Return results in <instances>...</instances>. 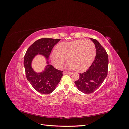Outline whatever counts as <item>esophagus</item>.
<instances>
[{
    "instance_id": "1",
    "label": "esophagus",
    "mask_w": 129,
    "mask_h": 129,
    "mask_svg": "<svg viewBox=\"0 0 129 129\" xmlns=\"http://www.w3.org/2000/svg\"><path fill=\"white\" fill-rule=\"evenodd\" d=\"M73 73L72 72H63V74L64 75V74H69V75H72Z\"/></svg>"
}]
</instances>
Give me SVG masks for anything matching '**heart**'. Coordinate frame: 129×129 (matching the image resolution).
Listing matches in <instances>:
<instances>
[{
	"label": "heart",
	"instance_id": "b5f03b06",
	"mask_svg": "<svg viewBox=\"0 0 129 129\" xmlns=\"http://www.w3.org/2000/svg\"><path fill=\"white\" fill-rule=\"evenodd\" d=\"M57 50H53L50 55L54 66L60 69L68 59L69 68L78 72L88 68L96 55L95 46L88 40L62 42L58 45Z\"/></svg>",
	"mask_w": 129,
	"mask_h": 129
}]
</instances>
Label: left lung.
Wrapping results in <instances>:
<instances>
[{
	"mask_svg": "<svg viewBox=\"0 0 129 129\" xmlns=\"http://www.w3.org/2000/svg\"><path fill=\"white\" fill-rule=\"evenodd\" d=\"M95 44L96 55L88 71L80 74V78L75 82L78 90L84 93H91L98 89L107 76L108 56L105 49L94 39H90Z\"/></svg>",
	"mask_w": 129,
	"mask_h": 129,
	"instance_id": "left-lung-1",
	"label": "left lung"
}]
</instances>
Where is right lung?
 <instances>
[{
	"label": "right lung",
	"instance_id": "add662e5",
	"mask_svg": "<svg viewBox=\"0 0 129 129\" xmlns=\"http://www.w3.org/2000/svg\"><path fill=\"white\" fill-rule=\"evenodd\" d=\"M60 39L42 38L35 41L27 50L24 65L27 80L36 91L42 94H49L55 89L63 76V72L49 64V57L54 46ZM44 56L47 66L41 72H37L32 67V61L37 55Z\"/></svg>",
	"mask_w": 129,
	"mask_h": 129
}]
</instances>
